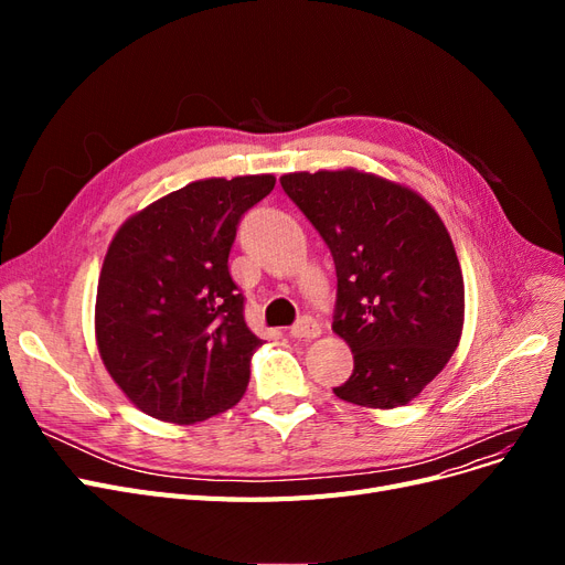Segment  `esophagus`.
<instances>
[{"instance_id": "34e87169", "label": "esophagus", "mask_w": 565, "mask_h": 565, "mask_svg": "<svg viewBox=\"0 0 565 565\" xmlns=\"http://www.w3.org/2000/svg\"><path fill=\"white\" fill-rule=\"evenodd\" d=\"M320 332H322L320 322L313 318H301L295 328L289 330V334H292L295 339H316V337H320Z\"/></svg>"}]
</instances>
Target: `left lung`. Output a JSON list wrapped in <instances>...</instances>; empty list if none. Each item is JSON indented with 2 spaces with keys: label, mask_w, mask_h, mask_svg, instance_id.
I'll use <instances>...</instances> for the list:
<instances>
[{
  "label": "left lung",
  "mask_w": 565,
  "mask_h": 565,
  "mask_svg": "<svg viewBox=\"0 0 565 565\" xmlns=\"http://www.w3.org/2000/svg\"><path fill=\"white\" fill-rule=\"evenodd\" d=\"M280 183L334 259L332 330L353 353V374L332 391L363 407L407 405L448 365L465 324L446 224L413 188L353 167Z\"/></svg>",
  "instance_id": "1"
}]
</instances>
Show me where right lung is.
I'll return each mask as SVG.
<instances>
[{"label":"right lung","mask_w":565,"mask_h":565,"mask_svg":"<svg viewBox=\"0 0 565 565\" xmlns=\"http://www.w3.org/2000/svg\"><path fill=\"white\" fill-rule=\"evenodd\" d=\"M276 177L202 179L129 216L106 252L96 344L113 382L141 413L195 424L226 413L262 347L228 273L243 214Z\"/></svg>","instance_id":"add662e5"}]
</instances>
